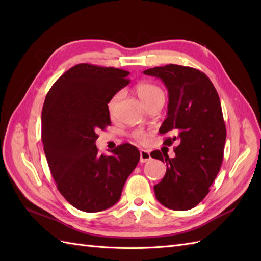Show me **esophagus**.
<instances>
[{"label":"esophagus","mask_w":261,"mask_h":261,"mask_svg":"<svg viewBox=\"0 0 261 261\" xmlns=\"http://www.w3.org/2000/svg\"><path fill=\"white\" fill-rule=\"evenodd\" d=\"M151 159V156H150V152H149L148 150H140V163H147L149 162V160Z\"/></svg>","instance_id":"obj_1"}]
</instances>
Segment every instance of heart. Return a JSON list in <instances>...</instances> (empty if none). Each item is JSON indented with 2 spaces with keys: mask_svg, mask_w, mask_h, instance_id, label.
<instances>
[{
  "mask_svg": "<svg viewBox=\"0 0 261 261\" xmlns=\"http://www.w3.org/2000/svg\"><path fill=\"white\" fill-rule=\"evenodd\" d=\"M136 91H137L138 96L140 97L141 101L146 105L159 96H164V92L162 88L158 87L157 85L152 84V83H140V84L137 86ZM120 97H121V93H116L115 95L110 99V102L108 104V109H109V112L111 114L114 113V110L116 108V104H118ZM134 137L139 141L146 140V134L141 130L135 131Z\"/></svg>",
  "mask_w": 261,
  "mask_h": 261,
  "instance_id": "b5f03b06",
  "label": "heart"
}]
</instances>
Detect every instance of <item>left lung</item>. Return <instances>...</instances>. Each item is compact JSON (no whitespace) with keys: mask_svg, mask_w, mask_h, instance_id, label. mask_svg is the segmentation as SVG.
Segmentation results:
<instances>
[{"mask_svg":"<svg viewBox=\"0 0 261 261\" xmlns=\"http://www.w3.org/2000/svg\"><path fill=\"white\" fill-rule=\"evenodd\" d=\"M143 74L167 87V118L159 134L174 135L165 145L177 143L174 158L159 150L150 153L167 166L153 187L156 198L170 210H191L207 195L222 165L226 130L219 94L206 75L186 66L169 64Z\"/></svg>","mask_w":261,"mask_h":261,"instance_id":"1","label":"left lung"}]
</instances>
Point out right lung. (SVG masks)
Here are the masks:
<instances>
[{
	"label": "right lung",
	"mask_w": 261,
	"mask_h": 261,
	"mask_svg": "<svg viewBox=\"0 0 261 261\" xmlns=\"http://www.w3.org/2000/svg\"><path fill=\"white\" fill-rule=\"evenodd\" d=\"M130 73L79 64L48 92L41 113V140L58 191L74 207L99 212L119 201L139 163L138 149L123 143L111 156L98 153V130L111 124L108 104L129 84Z\"/></svg>",
	"instance_id": "right-lung-1"
}]
</instances>
